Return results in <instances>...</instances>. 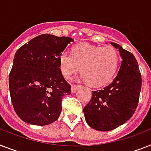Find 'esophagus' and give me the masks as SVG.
I'll return each mask as SVG.
<instances>
[{"mask_svg": "<svg viewBox=\"0 0 151 151\" xmlns=\"http://www.w3.org/2000/svg\"><path fill=\"white\" fill-rule=\"evenodd\" d=\"M81 85H72L71 87V92L72 93H75L76 91L78 90V88H81Z\"/></svg>", "mask_w": 151, "mask_h": 151, "instance_id": "esophagus-1", "label": "esophagus"}]
</instances>
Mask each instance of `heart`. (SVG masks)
<instances>
[{
    "label": "heart",
    "mask_w": 151,
    "mask_h": 151,
    "mask_svg": "<svg viewBox=\"0 0 151 151\" xmlns=\"http://www.w3.org/2000/svg\"><path fill=\"white\" fill-rule=\"evenodd\" d=\"M119 54L115 48L80 44L72 53L63 51L60 56L61 73L66 79L80 70L84 79L93 87L107 84L115 75L119 66Z\"/></svg>",
    "instance_id": "obj_1"
}]
</instances>
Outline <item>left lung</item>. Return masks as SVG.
Segmentation results:
<instances>
[{"label": "left lung", "instance_id": "1", "mask_svg": "<svg viewBox=\"0 0 151 151\" xmlns=\"http://www.w3.org/2000/svg\"><path fill=\"white\" fill-rule=\"evenodd\" d=\"M122 61L117 75L107 86L92 91L89 103L84 108L87 123L99 131H109L124 124L133 116L139 102L142 79L135 56L119 44Z\"/></svg>", "mask_w": 151, "mask_h": 151}]
</instances>
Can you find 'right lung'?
Listing matches in <instances>:
<instances>
[{
    "label": "right lung",
    "instance_id": "obj_1",
    "mask_svg": "<svg viewBox=\"0 0 151 151\" xmlns=\"http://www.w3.org/2000/svg\"><path fill=\"white\" fill-rule=\"evenodd\" d=\"M72 38L42 34L15 52L9 90L16 114L24 122L46 126L58 119L62 99L71 94L60 68V56Z\"/></svg>",
    "mask_w": 151,
    "mask_h": 151
}]
</instances>
